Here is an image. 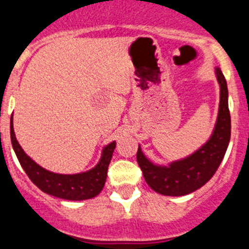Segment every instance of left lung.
I'll return each mask as SVG.
<instances>
[{
    "label": "left lung",
    "mask_w": 249,
    "mask_h": 249,
    "mask_svg": "<svg viewBox=\"0 0 249 249\" xmlns=\"http://www.w3.org/2000/svg\"><path fill=\"white\" fill-rule=\"evenodd\" d=\"M215 75L220 86L218 118L211 137L203 146L185 158L159 165L144 156L139 144L137 163L153 191L164 196H185L201 189L218 170L230 142L231 118L225 76L220 68H215Z\"/></svg>",
    "instance_id": "8db88e82"
}]
</instances>
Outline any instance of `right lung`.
Listing matches in <instances>:
<instances>
[{
    "label": "right lung",
    "instance_id": "add662e5",
    "mask_svg": "<svg viewBox=\"0 0 249 249\" xmlns=\"http://www.w3.org/2000/svg\"><path fill=\"white\" fill-rule=\"evenodd\" d=\"M11 141L21 168L41 191L51 196L68 201H84L97 196L102 191L107 178L108 166L115 148V141L102 149L101 159L92 169L79 174H57L38 165L24 152L17 141L11 117Z\"/></svg>",
    "mask_w": 249,
    "mask_h": 249
}]
</instances>
